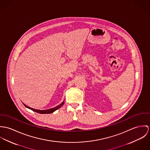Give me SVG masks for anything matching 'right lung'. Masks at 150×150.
<instances>
[{"instance_id": "right-lung-1", "label": "right lung", "mask_w": 150, "mask_h": 150, "mask_svg": "<svg viewBox=\"0 0 150 150\" xmlns=\"http://www.w3.org/2000/svg\"><path fill=\"white\" fill-rule=\"evenodd\" d=\"M64 103V100H63V102L62 103H60V104L58 106H56V107H54V108H51V109H47V110H38V109H35L32 108H30V107H29V106L26 105L24 104V103H23V105H25V106L26 108H28V109H29L33 110L34 112H37V113H40V114H50V113H52L54 112V111H56V110H57L58 109L60 108L63 105Z\"/></svg>"}]
</instances>
